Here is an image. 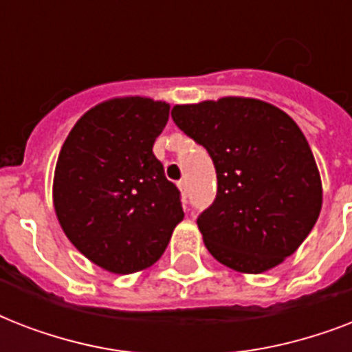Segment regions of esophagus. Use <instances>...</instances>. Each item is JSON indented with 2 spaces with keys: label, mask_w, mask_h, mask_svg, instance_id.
<instances>
[{
  "label": "esophagus",
  "mask_w": 352,
  "mask_h": 352,
  "mask_svg": "<svg viewBox=\"0 0 352 352\" xmlns=\"http://www.w3.org/2000/svg\"><path fill=\"white\" fill-rule=\"evenodd\" d=\"M177 186H179V190H181L182 197H186V182L179 181V182H177Z\"/></svg>",
  "instance_id": "esophagus-1"
}]
</instances>
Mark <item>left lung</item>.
Returning a JSON list of instances; mask_svg holds the SVG:
<instances>
[{
  "instance_id": "1",
  "label": "left lung",
  "mask_w": 352,
  "mask_h": 352,
  "mask_svg": "<svg viewBox=\"0 0 352 352\" xmlns=\"http://www.w3.org/2000/svg\"><path fill=\"white\" fill-rule=\"evenodd\" d=\"M171 118L206 148L217 197L199 215L204 245L219 263L261 274L292 256L316 225L322 177L292 118L257 98L182 104Z\"/></svg>"
}]
</instances>
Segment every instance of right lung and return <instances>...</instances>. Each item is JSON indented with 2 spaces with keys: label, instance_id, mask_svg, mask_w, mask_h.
<instances>
[{
  "label": "right lung",
  "instance_id": "obj_1",
  "mask_svg": "<svg viewBox=\"0 0 352 352\" xmlns=\"http://www.w3.org/2000/svg\"><path fill=\"white\" fill-rule=\"evenodd\" d=\"M170 104L111 98L74 124L58 155L52 203L67 239L113 274L151 267L184 217L181 193L153 155Z\"/></svg>",
  "mask_w": 352,
  "mask_h": 352
}]
</instances>
